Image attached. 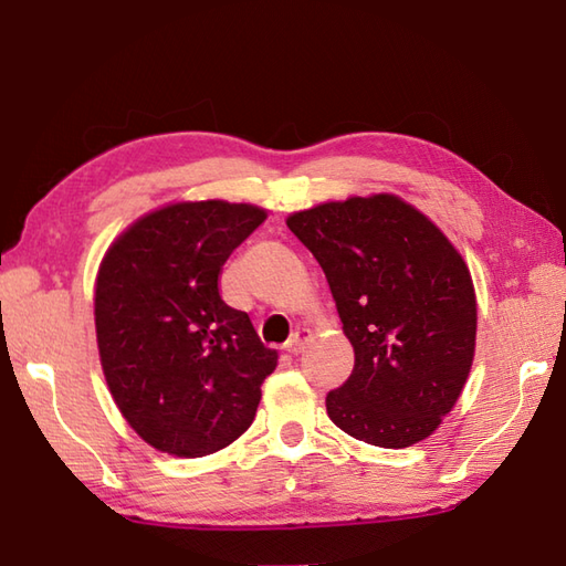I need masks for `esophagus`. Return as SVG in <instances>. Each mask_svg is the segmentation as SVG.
Here are the masks:
<instances>
[{
	"label": "esophagus",
	"mask_w": 566,
	"mask_h": 566,
	"mask_svg": "<svg viewBox=\"0 0 566 566\" xmlns=\"http://www.w3.org/2000/svg\"><path fill=\"white\" fill-rule=\"evenodd\" d=\"M306 342H310V332H306V329H296V332L292 334V339L286 342V352H290V354H300V352H304Z\"/></svg>",
	"instance_id": "esophagus-1"
}]
</instances>
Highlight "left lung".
I'll use <instances>...</instances> for the list:
<instances>
[{
	"label": "left lung",
	"instance_id": "obj_1",
	"mask_svg": "<svg viewBox=\"0 0 566 566\" xmlns=\"http://www.w3.org/2000/svg\"><path fill=\"white\" fill-rule=\"evenodd\" d=\"M327 276L354 369L327 415L359 442L427 439L462 395L474 359L476 296L452 242L395 195L349 197L286 219Z\"/></svg>",
	"mask_w": 566,
	"mask_h": 566
}]
</instances>
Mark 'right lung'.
Instances as JSON below:
<instances>
[{"instance_id": "1", "label": "right lung", "mask_w": 566, "mask_h": 566, "mask_svg": "<svg viewBox=\"0 0 566 566\" xmlns=\"http://www.w3.org/2000/svg\"><path fill=\"white\" fill-rule=\"evenodd\" d=\"M264 219L254 205L179 202L137 219L104 254L102 369L122 417L159 452L212 454L254 421L276 352L222 300L219 274Z\"/></svg>"}]
</instances>
